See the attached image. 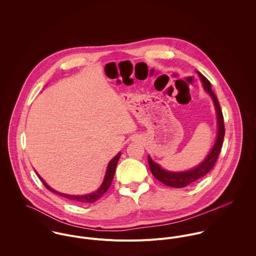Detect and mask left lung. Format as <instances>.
<instances>
[{
	"mask_svg": "<svg viewBox=\"0 0 256 256\" xmlns=\"http://www.w3.org/2000/svg\"><path fill=\"white\" fill-rule=\"evenodd\" d=\"M197 73L202 80V84H203L205 90L213 98L214 106H215V108L217 111V119H218V121H217V123H218L217 140H216L215 145L212 148L211 152L206 156V158L199 166H197L196 168H194L193 170H190L188 172H172L164 170L158 164H156L150 158V156H148L150 170L152 176L160 182H162L168 186H170V187H176V188L185 187V186L189 185L190 183L194 182L200 180L201 178L205 176L215 166V164L218 160V156H219L220 148L222 146V141H224V117H222V113L220 110L218 98H217L216 94H214V92L212 90L210 82L200 72H197Z\"/></svg>",
	"mask_w": 256,
	"mask_h": 256,
	"instance_id": "8db88e82",
	"label": "left lung"
}]
</instances>
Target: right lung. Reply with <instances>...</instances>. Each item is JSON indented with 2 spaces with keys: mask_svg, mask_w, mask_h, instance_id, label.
Segmentation results:
<instances>
[{
  "mask_svg": "<svg viewBox=\"0 0 256 256\" xmlns=\"http://www.w3.org/2000/svg\"><path fill=\"white\" fill-rule=\"evenodd\" d=\"M120 154H121L118 152V154L110 160V164H108V170H106V176H104V182L102 184V186H100L96 191H94V192H92V193H90V194H88V195L74 196V195H69V194H64V193L57 192V191H55L54 189H52L51 187H49L46 183L44 182V180H43L38 174H37V176H38V178L42 180L44 186H45L48 190H50V191L56 193L57 195H60V196H62V197H65V198H67V199H69V200H71V201H74V202H80V203H94V202H96L98 199H100L102 196H104V194L108 190L110 184L112 182V180H113V178H114L115 168H116L117 162H118V160H119Z\"/></svg>",
  "mask_w": 256,
  "mask_h": 256,
  "instance_id": "right-lung-1",
  "label": "right lung"
}]
</instances>
